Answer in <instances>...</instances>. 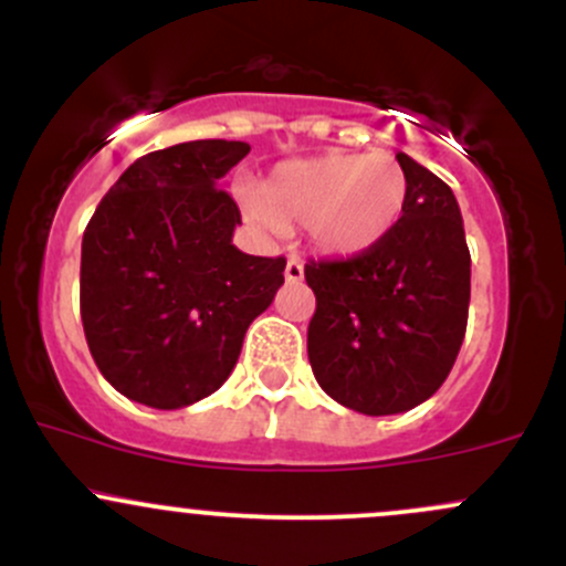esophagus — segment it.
<instances>
[{"instance_id":"34e87169","label":"esophagus","mask_w":566,"mask_h":566,"mask_svg":"<svg viewBox=\"0 0 566 566\" xmlns=\"http://www.w3.org/2000/svg\"><path fill=\"white\" fill-rule=\"evenodd\" d=\"M284 279L287 282H301L303 279V263L297 258H290L287 260V269H284Z\"/></svg>"}]
</instances>
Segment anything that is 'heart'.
<instances>
[{"mask_svg":"<svg viewBox=\"0 0 566 566\" xmlns=\"http://www.w3.org/2000/svg\"><path fill=\"white\" fill-rule=\"evenodd\" d=\"M408 174L389 153H325L284 160L263 188L241 185V207L254 226L282 235L303 226L322 258L354 260L389 239L408 207Z\"/></svg>","mask_w":566,"mask_h":566,"instance_id":"1","label":"heart"}]
</instances>
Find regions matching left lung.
Returning <instances> with one entry per match:
<instances>
[{
  "label": "left lung",
  "instance_id": "1",
  "mask_svg": "<svg viewBox=\"0 0 566 566\" xmlns=\"http://www.w3.org/2000/svg\"><path fill=\"white\" fill-rule=\"evenodd\" d=\"M408 207L389 239L354 260L306 265L316 295L308 363L357 413L411 411L440 389L468 331L470 250L449 185L406 153Z\"/></svg>",
  "mask_w": 566,
  "mask_h": 566
}]
</instances>
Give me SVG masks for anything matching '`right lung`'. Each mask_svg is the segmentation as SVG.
<instances>
[{"label":"right lung","mask_w":566,"mask_h":566,"mask_svg":"<svg viewBox=\"0 0 566 566\" xmlns=\"http://www.w3.org/2000/svg\"><path fill=\"white\" fill-rule=\"evenodd\" d=\"M247 153V142L198 139L142 155L85 228V340L128 400L174 411L220 389L284 284L287 260L231 241L241 214L217 182Z\"/></svg>","instance_id":"add662e5"}]
</instances>
